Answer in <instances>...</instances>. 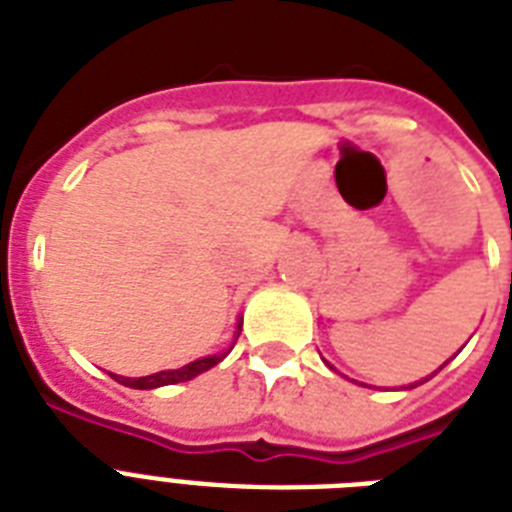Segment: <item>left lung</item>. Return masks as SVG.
Wrapping results in <instances>:
<instances>
[{
  "mask_svg": "<svg viewBox=\"0 0 512 512\" xmlns=\"http://www.w3.org/2000/svg\"><path fill=\"white\" fill-rule=\"evenodd\" d=\"M409 388H414V385H409Z\"/></svg>",
  "mask_w": 512,
  "mask_h": 512,
  "instance_id": "obj_1",
  "label": "left lung"
}]
</instances>
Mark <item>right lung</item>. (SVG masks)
<instances>
[{
    "instance_id": "right-lung-1",
    "label": "right lung",
    "mask_w": 512,
    "mask_h": 512,
    "mask_svg": "<svg viewBox=\"0 0 512 512\" xmlns=\"http://www.w3.org/2000/svg\"><path fill=\"white\" fill-rule=\"evenodd\" d=\"M239 332H241V321H239V327H236V340H239ZM231 348L225 350V353H217V356H204L199 358V361H191V364L180 366V369H167V372L148 374V377H116L114 374V380L135 390H151V388H162V385H175V382H188L193 380L196 374L207 372V369H212L215 364H220V361L231 353Z\"/></svg>"
}]
</instances>
